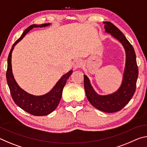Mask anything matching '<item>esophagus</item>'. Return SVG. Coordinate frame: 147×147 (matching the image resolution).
<instances>
[{
  "instance_id": "1",
  "label": "esophagus",
  "mask_w": 147,
  "mask_h": 147,
  "mask_svg": "<svg viewBox=\"0 0 147 147\" xmlns=\"http://www.w3.org/2000/svg\"><path fill=\"white\" fill-rule=\"evenodd\" d=\"M82 65V61L80 59H76V60L74 61L73 63L74 69H76L81 67Z\"/></svg>"
}]
</instances>
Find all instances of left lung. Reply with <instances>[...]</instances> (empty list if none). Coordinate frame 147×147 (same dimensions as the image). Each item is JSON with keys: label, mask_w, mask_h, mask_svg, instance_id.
Returning <instances> with one entry per match:
<instances>
[{"label": "left lung", "mask_w": 147, "mask_h": 147, "mask_svg": "<svg viewBox=\"0 0 147 147\" xmlns=\"http://www.w3.org/2000/svg\"><path fill=\"white\" fill-rule=\"evenodd\" d=\"M106 32L121 42L126 52V65L123 82L117 91L108 95H100L91 86L88 76L84 74V89L89 102L94 108L106 113H113L123 109L132 98L136 89L138 67L133 47L117 27L109 21L104 22Z\"/></svg>", "instance_id": "obj_1"}]
</instances>
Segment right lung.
<instances>
[{
    "mask_svg": "<svg viewBox=\"0 0 147 147\" xmlns=\"http://www.w3.org/2000/svg\"><path fill=\"white\" fill-rule=\"evenodd\" d=\"M50 23L43 24L40 25L32 24L28 27L21 38L15 42L12 46L8 58V67L6 71V80L10 90L11 97L17 106L23 109L26 112L35 116H43L49 115L58 106L62 95V91L67 80L71 75L73 71H69L67 73L63 75L56 83L51 91L44 95L35 96L32 95L24 91L17 84L12 73L11 69V53L14 47L23 39L28 32L34 28L45 27L50 25Z\"/></svg>",
    "mask_w": 147,
    "mask_h": 147,
    "instance_id": "1",
    "label": "right lung"
}]
</instances>
